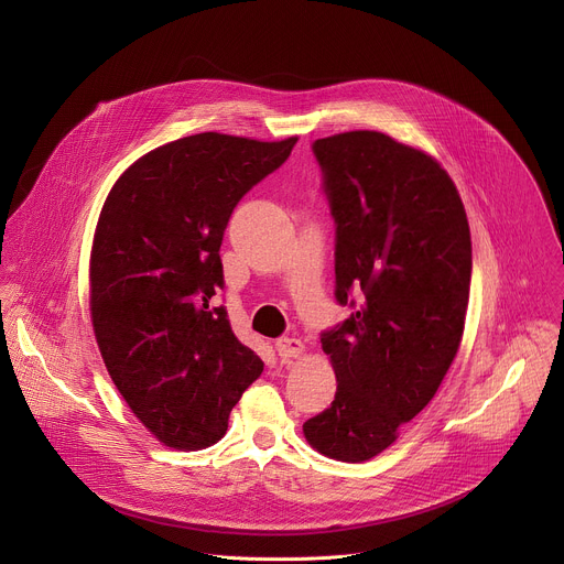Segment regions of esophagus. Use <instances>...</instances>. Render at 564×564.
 <instances>
[{
  "label": "esophagus",
  "instance_id": "34e87169",
  "mask_svg": "<svg viewBox=\"0 0 564 564\" xmlns=\"http://www.w3.org/2000/svg\"><path fill=\"white\" fill-rule=\"evenodd\" d=\"M274 350L279 352V357L290 359V357H299L303 352V344H301V339H294V337H281L274 341Z\"/></svg>",
  "mask_w": 564,
  "mask_h": 564
}]
</instances>
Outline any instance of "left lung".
<instances>
[{"label":"left lung","instance_id":"left-lung-1","mask_svg":"<svg viewBox=\"0 0 564 564\" xmlns=\"http://www.w3.org/2000/svg\"><path fill=\"white\" fill-rule=\"evenodd\" d=\"M312 153L335 218V299L355 312L321 333L337 392L303 433L333 459L366 462L426 409L457 355L470 231L453 181L420 149L348 131Z\"/></svg>","mask_w":564,"mask_h":564}]
</instances>
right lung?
Here are the masks:
<instances>
[{
	"mask_svg": "<svg viewBox=\"0 0 564 564\" xmlns=\"http://www.w3.org/2000/svg\"><path fill=\"white\" fill-rule=\"evenodd\" d=\"M294 144L187 135L135 160L107 196L91 250L94 330L116 388L165 446L216 444L263 372L212 299L234 207Z\"/></svg>",
	"mask_w": 564,
	"mask_h": 564,
	"instance_id": "add662e5",
	"label": "right lung"
}]
</instances>
